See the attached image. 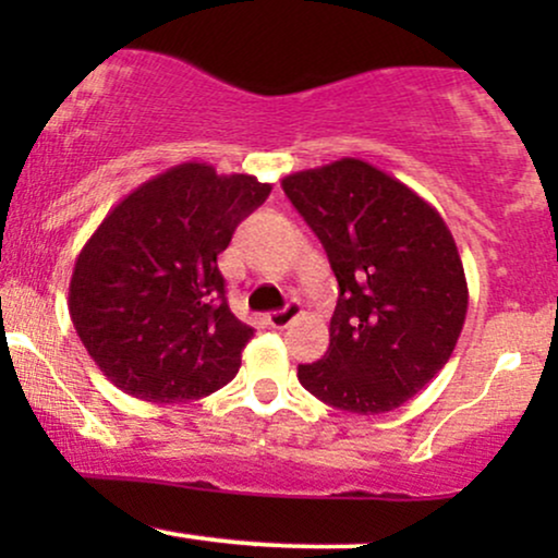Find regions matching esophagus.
Segmentation results:
<instances>
[{"mask_svg":"<svg viewBox=\"0 0 558 558\" xmlns=\"http://www.w3.org/2000/svg\"><path fill=\"white\" fill-rule=\"evenodd\" d=\"M299 312H301L299 301H288L283 310H275L267 315V323H270L272 328H288V325L299 317Z\"/></svg>","mask_w":558,"mask_h":558,"instance_id":"34e87169","label":"esophagus"}]
</instances>
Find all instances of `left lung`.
I'll list each match as a JSON object with an SVG mask.
<instances>
[{"label":"left lung","mask_w":558,"mask_h":558,"mask_svg":"<svg viewBox=\"0 0 558 558\" xmlns=\"http://www.w3.org/2000/svg\"><path fill=\"white\" fill-rule=\"evenodd\" d=\"M338 280L330 345L299 383L330 407L383 414L417 396L451 356L466 278L438 209L388 172L343 157L283 178Z\"/></svg>","instance_id":"1"}]
</instances>
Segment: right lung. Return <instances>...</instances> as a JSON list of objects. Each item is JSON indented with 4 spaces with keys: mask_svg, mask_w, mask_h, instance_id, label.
Instances as JSON below:
<instances>
[{
    "mask_svg": "<svg viewBox=\"0 0 558 558\" xmlns=\"http://www.w3.org/2000/svg\"><path fill=\"white\" fill-rule=\"evenodd\" d=\"M270 189L183 162L141 183L94 230L70 278V319L123 393L175 403L233 380L254 328L230 312L217 257Z\"/></svg>",
    "mask_w": 558,
    "mask_h": 558,
    "instance_id": "obj_1",
    "label": "right lung"
}]
</instances>
